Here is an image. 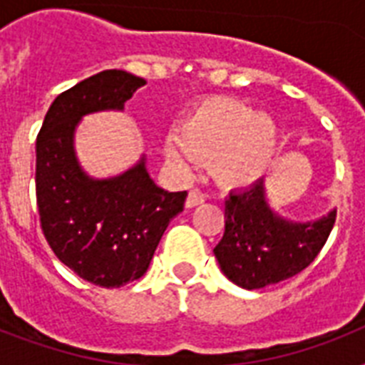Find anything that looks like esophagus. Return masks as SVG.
Masks as SVG:
<instances>
[{"label":"esophagus","instance_id":"1","mask_svg":"<svg viewBox=\"0 0 365 365\" xmlns=\"http://www.w3.org/2000/svg\"><path fill=\"white\" fill-rule=\"evenodd\" d=\"M205 202V195L197 193V191H191L187 195V199H185V208H195V206H199Z\"/></svg>","mask_w":365,"mask_h":365}]
</instances>
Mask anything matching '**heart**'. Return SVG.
Here are the masks:
<instances>
[{
	"label": "heart",
	"instance_id": "1",
	"mask_svg": "<svg viewBox=\"0 0 365 365\" xmlns=\"http://www.w3.org/2000/svg\"><path fill=\"white\" fill-rule=\"evenodd\" d=\"M280 126L240 100L212 98L185 113L180 130L163 142L172 166L210 163L212 174L227 189H246L269 174L280 151Z\"/></svg>",
	"mask_w": 365,
	"mask_h": 365
}]
</instances>
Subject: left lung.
I'll use <instances>...</instances> for the list:
<instances>
[{"instance_id":"obj_1","label":"left lung","mask_w":365,"mask_h":365,"mask_svg":"<svg viewBox=\"0 0 365 365\" xmlns=\"http://www.w3.org/2000/svg\"><path fill=\"white\" fill-rule=\"evenodd\" d=\"M335 208L318 220H289L267 197L265 180L225 200V233L214 255L222 272L244 289H259L309 267L328 240Z\"/></svg>"}]
</instances>
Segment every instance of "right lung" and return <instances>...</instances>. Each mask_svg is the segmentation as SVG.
Returning <instances> with one entry per match:
<instances>
[{
	"label": "right lung",
	"mask_w": 365,
	"mask_h": 365,
	"mask_svg": "<svg viewBox=\"0 0 365 365\" xmlns=\"http://www.w3.org/2000/svg\"><path fill=\"white\" fill-rule=\"evenodd\" d=\"M145 79L106 70L54 98L36 142V197L54 255L83 280L121 288L148 271L163 233L187 193L151 180L145 155L115 176H91L79 163L83 117L123 111Z\"/></svg>",
	"instance_id": "1"
}]
</instances>
